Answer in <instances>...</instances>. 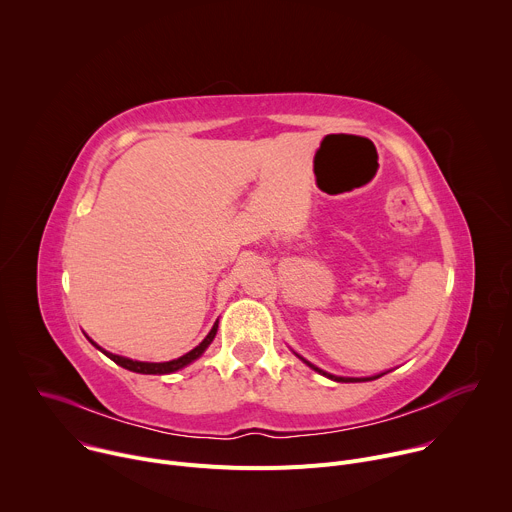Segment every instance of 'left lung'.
I'll list each match as a JSON object with an SVG mask.
<instances>
[{
	"label": "left lung",
	"instance_id": "left-lung-1",
	"mask_svg": "<svg viewBox=\"0 0 512 512\" xmlns=\"http://www.w3.org/2000/svg\"><path fill=\"white\" fill-rule=\"evenodd\" d=\"M302 358V356H300ZM304 360V358H302ZM308 367H312L314 371H318L320 375H324V377H328V379H332V381H338V383H358V381H373V379H379V377H383V375H377V377H367V379H346V377H334V375H328V373H324L322 369H318V367H314V364H310L308 360H304Z\"/></svg>",
	"mask_w": 512,
	"mask_h": 512
}]
</instances>
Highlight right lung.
Returning a JSON list of instances; mask_svg holds the SVG:
<instances>
[{"label": "right lung", "instance_id": "obj_1", "mask_svg": "<svg viewBox=\"0 0 512 512\" xmlns=\"http://www.w3.org/2000/svg\"><path fill=\"white\" fill-rule=\"evenodd\" d=\"M216 328H218V322H214V326H212V330L208 332V336L196 346V348H192L190 352H186L184 356H180V358H176V360H170V362H139V360H131V358H125V356H117V354H111V352H107V350H103L113 362H117L119 367H123V369H127V371H133V373H141V375H168V373H174V371H178V369H182V367H186V364H190L192 360H196L206 348H208V344L212 342V338L216 336ZM93 342V340H91ZM95 344V342H93ZM97 346V344H95ZM99 348V346H97ZM101 350V348H99Z\"/></svg>", "mask_w": 512, "mask_h": 512}]
</instances>
